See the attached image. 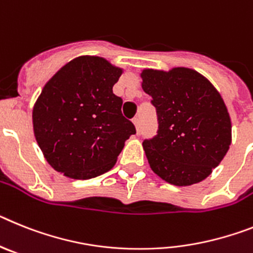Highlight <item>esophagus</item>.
Segmentation results:
<instances>
[{
	"instance_id": "obj_1",
	"label": "esophagus",
	"mask_w": 253,
	"mask_h": 253,
	"mask_svg": "<svg viewBox=\"0 0 253 253\" xmlns=\"http://www.w3.org/2000/svg\"><path fill=\"white\" fill-rule=\"evenodd\" d=\"M132 122H133V125H135L136 131L139 132V131H140V118H139V117H135V118H133V120H132Z\"/></svg>"
}]
</instances>
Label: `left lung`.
I'll return each instance as SVG.
<instances>
[{"instance_id": "obj_1", "label": "left lung", "mask_w": 253, "mask_h": 253, "mask_svg": "<svg viewBox=\"0 0 253 253\" xmlns=\"http://www.w3.org/2000/svg\"><path fill=\"white\" fill-rule=\"evenodd\" d=\"M140 76L159 121L158 135L142 142L151 170L174 186L204 181L232 142V122L220 93L188 67L144 69Z\"/></svg>"}]
</instances>
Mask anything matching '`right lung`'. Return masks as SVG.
Returning a JSON list of instances; mask_svg holds the SVG:
<instances>
[{
    "mask_svg": "<svg viewBox=\"0 0 253 253\" xmlns=\"http://www.w3.org/2000/svg\"><path fill=\"white\" fill-rule=\"evenodd\" d=\"M124 69L98 56H80L47 81L33 107V129L52 168L74 179L108 172L129 136L113 85Z\"/></svg>",
    "mask_w": 253,
    "mask_h": 253,
    "instance_id": "add662e5",
    "label": "right lung"
}]
</instances>
